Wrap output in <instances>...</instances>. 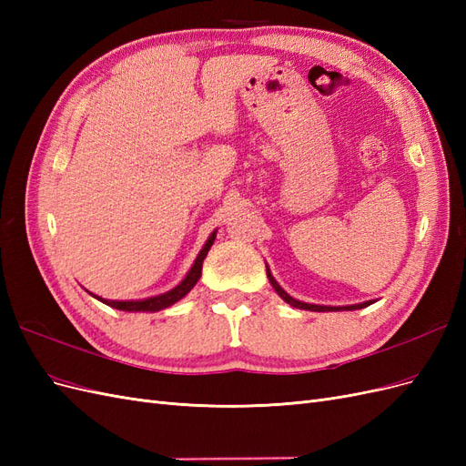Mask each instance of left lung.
<instances>
[{
  "label": "left lung",
  "mask_w": 466,
  "mask_h": 466,
  "mask_svg": "<svg viewBox=\"0 0 466 466\" xmlns=\"http://www.w3.org/2000/svg\"><path fill=\"white\" fill-rule=\"evenodd\" d=\"M266 274H268V279H270L272 288L278 291V295H279L281 299H284L286 303H289L291 307L305 309V311H317V313H324V311H351V309H361V307H368V305H371V301H368V303H360V305H348V307H327V305H311V303H301V301H298V299H293L291 295H288L284 289L279 288V284H278V281L274 279V276L270 274V270H268V268H266Z\"/></svg>",
  "instance_id": "8db88e82"
}]
</instances>
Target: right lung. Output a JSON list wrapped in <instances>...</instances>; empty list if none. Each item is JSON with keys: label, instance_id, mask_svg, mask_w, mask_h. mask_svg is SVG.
Here are the masks:
<instances>
[{"label": "right lung", "instance_id": "1", "mask_svg": "<svg viewBox=\"0 0 466 466\" xmlns=\"http://www.w3.org/2000/svg\"><path fill=\"white\" fill-rule=\"evenodd\" d=\"M214 241H216V231L209 235L208 243H206L204 248L200 250V255H198V258H196V262H194V266L190 268V272L187 274V278L182 279L180 284H178L175 289H171V291H167V293H163V295H155V298L142 299V301H108V299L96 298V295H95V298H96L98 301H103L105 305L120 309V311H130V313H137V311H151V313H153V311H161V309H165V307H171L173 303H177L178 299L185 298V295L196 286V281L200 279L204 258H206V255H208V250L211 248V245H214ZM91 295H93V293H91Z\"/></svg>", "mask_w": 466, "mask_h": 466}]
</instances>
